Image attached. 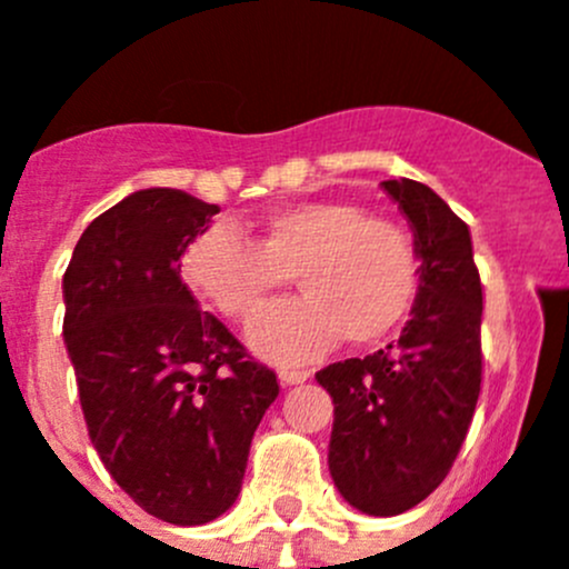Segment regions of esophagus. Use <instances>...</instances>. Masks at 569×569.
<instances>
[{
  "instance_id": "1",
  "label": "esophagus",
  "mask_w": 569,
  "mask_h": 569,
  "mask_svg": "<svg viewBox=\"0 0 569 569\" xmlns=\"http://www.w3.org/2000/svg\"><path fill=\"white\" fill-rule=\"evenodd\" d=\"M278 376H280V385H283V387H295V385H302V381H309L311 370H306V368H280Z\"/></svg>"
}]
</instances>
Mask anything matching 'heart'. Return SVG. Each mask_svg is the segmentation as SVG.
<instances>
[{
    "label": "heart",
    "mask_w": 569,
    "mask_h": 569,
    "mask_svg": "<svg viewBox=\"0 0 569 569\" xmlns=\"http://www.w3.org/2000/svg\"><path fill=\"white\" fill-rule=\"evenodd\" d=\"M295 274L306 297L274 302L247 328L260 357L300 362L348 337L376 345L410 320L423 260L410 232L350 201H297L263 216L252 241L210 227L188 243L182 280L227 320H247Z\"/></svg>",
    "instance_id": "1"
}]
</instances>
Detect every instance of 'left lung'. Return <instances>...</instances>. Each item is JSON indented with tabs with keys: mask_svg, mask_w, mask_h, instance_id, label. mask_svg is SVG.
Instances as JSON below:
<instances>
[{
	"mask_svg": "<svg viewBox=\"0 0 569 569\" xmlns=\"http://www.w3.org/2000/svg\"><path fill=\"white\" fill-rule=\"evenodd\" d=\"M416 232L423 289L398 342L333 362L317 381L333 398L328 469L345 500L396 517L446 480L475 418L482 381V283L471 232L416 179H387Z\"/></svg>",
	"mask_w": 569,
	"mask_h": 569,
	"instance_id": "8db88e82",
	"label": "left lung"
}]
</instances>
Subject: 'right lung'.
<instances>
[{
    "mask_svg": "<svg viewBox=\"0 0 569 569\" xmlns=\"http://www.w3.org/2000/svg\"><path fill=\"white\" fill-rule=\"evenodd\" d=\"M219 212L148 188L100 212L63 272V342L106 471L151 517L204 525L241 491L278 376L199 309L179 258Z\"/></svg>",
    "mask_w": 569,
    "mask_h": 569,
    "instance_id": "add662e5",
    "label": "right lung"
}]
</instances>
